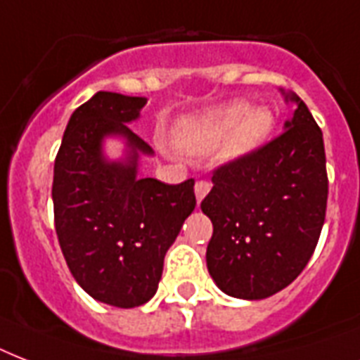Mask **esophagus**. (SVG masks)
<instances>
[{
  "mask_svg": "<svg viewBox=\"0 0 360 360\" xmlns=\"http://www.w3.org/2000/svg\"><path fill=\"white\" fill-rule=\"evenodd\" d=\"M212 184L208 182V180H199V182L195 184V197H197V202H200V200L205 199L206 195H208V191H210Z\"/></svg>",
  "mask_w": 360,
  "mask_h": 360,
  "instance_id": "1",
  "label": "esophagus"
}]
</instances>
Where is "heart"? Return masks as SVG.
Masks as SVG:
<instances>
[{"instance_id": "heart-1", "label": "heart", "mask_w": 360, "mask_h": 360, "mask_svg": "<svg viewBox=\"0 0 360 360\" xmlns=\"http://www.w3.org/2000/svg\"><path fill=\"white\" fill-rule=\"evenodd\" d=\"M272 127L274 116L269 108H250L248 103L235 101L180 125L176 141L188 154L205 155L225 140L221 155L235 160L257 150L269 139Z\"/></svg>"}]
</instances>
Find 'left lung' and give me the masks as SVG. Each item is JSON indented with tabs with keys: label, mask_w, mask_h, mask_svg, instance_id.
Wrapping results in <instances>:
<instances>
[{
	"label": "left lung",
	"mask_w": 360,
	"mask_h": 360,
	"mask_svg": "<svg viewBox=\"0 0 360 360\" xmlns=\"http://www.w3.org/2000/svg\"><path fill=\"white\" fill-rule=\"evenodd\" d=\"M285 131L261 148L218 167L200 202L214 225L206 266L224 293L259 300L278 293L304 270L327 210L323 133L295 94Z\"/></svg>",
	"instance_id": "left-lung-1"
}]
</instances>
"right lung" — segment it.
Wrapping results in <instances>:
<instances>
[{"mask_svg":"<svg viewBox=\"0 0 360 360\" xmlns=\"http://www.w3.org/2000/svg\"><path fill=\"white\" fill-rule=\"evenodd\" d=\"M146 97L97 91L69 118L54 161V224L67 266L103 304L135 308L158 291L167 250L193 212L195 180L139 178L148 142L129 129ZM122 136L124 160L108 162L102 141Z\"/></svg>","mask_w":360,"mask_h":360,"instance_id":"1","label":"right lung"}]
</instances>
